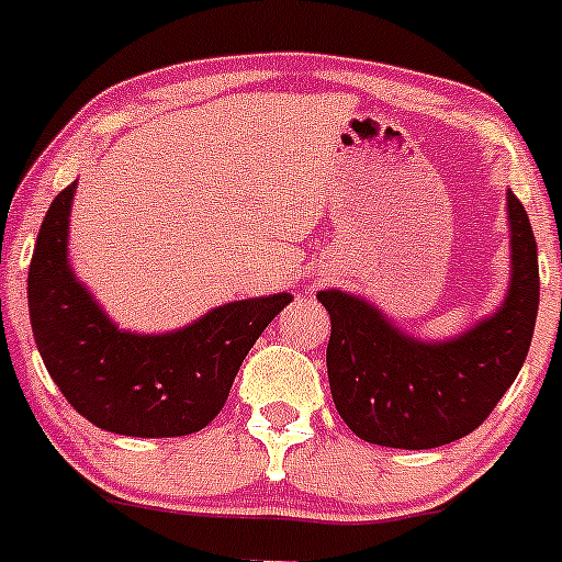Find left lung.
<instances>
[{
	"label": "left lung",
	"instance_id": "obj_1",
	"mask_svg": "<svg viewBox=\"0 0 562 562\" xmlns=\"http://www.w3.org/2000/svg\"><path fill=\"white\" fill-rule=\"evenodd\" d=\"M508 220L514 271L506 304L451 342H416L361 299L317 293L331 315L328 386L350 432L389 449H438L495 411L522 370L538 315L536 236L514 192Z\"/></svg>",
	"mask_w": 562,
	"mask_h": 562
}]
</instances>
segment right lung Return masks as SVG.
Wrapping results in <instances>:
<instances>
[{
  "label": "right lung",
  "instance_id": "1",
  "mask_svg": "<svg viewBox=\"0 0 562 562\" xmlns=\"http://www.w3.org/2000/svg\"><path fill=\"white\" fill-rule=\"evenodd\" d=\"M72 192L76 181L45 212L30 266V317L45 370L65 400L108 432H198L223 411L241 361L291 293L231 302L160 337L122 331L67 266Z\"/></svg>",
  "mask_w": 562,
  "mask_h": 562
}]
</instances>
